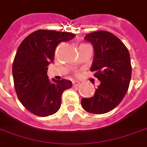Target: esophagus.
<instances>
[{
    "label": "esophagus",
    "mask_w": 147,
    "mask_h": 147,
    "mask_svg": "<svg viewBox=\"0 0 147 147\" xmlns=\"http://www.w3.org/2000/svg\"><path fill=\"white\" fill-rule=\"evenodd\" d=\"M72 84H73L74 86H78L80 84V82H79V81H76V80H75V81H73V82H72Z\"/></svg>",
    "instance_id": "obj_1"
}]
</instances>
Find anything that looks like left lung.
Returning a JSON list of instances; mask_svg holds the SVG:
<instances>
[{
  "mask_svg": "<svg viewBox=\"0 0 147 147\" xmlns=\"http://www.w3.org/2000/svg\"><path fill=\"white\" fill-rule=\"evenodd\" d=\"M85 40L93 44L94 57L91 71L100 81L94 96L82 98L86 111L95 115L109 112L118 106L129 89L131 65L128 49L117 36L107 31L86 35Z\"/></svg>",
  "mask_w": 147,
  "mask_h": 147,
  "instance_id": "1",
  "label": "left lung"
}]
</instances>
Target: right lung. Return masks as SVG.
<instances>
[{
    "instance_id": "1",
    "label": "right lung",
    "mask_w": 147,
    "mask_h": 147,
    "mask_svg": "<svg viewBox=\"0 0 147 147\" xmlns=\"http://www.w3.org/2000/svg\"><path fill=\"white\" fill-rule=\"evenodd\" d=\"M75 36L71 32L39 29L25 38L18 47L12 65L14 86L19 101L33 115H54L61 107L63 92L72 86L66 79H53L51 82L47 67L54 61L57 45Z\"/></svg>"
}]
</instances>
